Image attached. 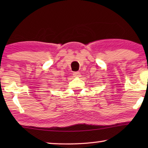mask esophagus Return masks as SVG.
<instances>
[{
    "mask_svg": "<svg viewBox=\"0 0 148 148\" xmlns=\"http://www.w3.org/2000/svg\"><path fill=\"white\" fill-rule=\"evenodd\" d=\"M73 75H74V77H79L80 73L79 72H74L73 73Z\"/></svg>",
    "mask_w": 148,
    "mask_h": 148,
    "instance_id": "esophagus-1",
    "label": "esophagus"
}]
</instances>
